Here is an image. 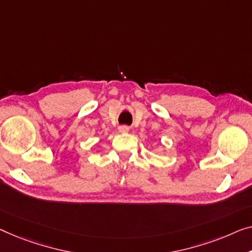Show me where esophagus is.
Masks as SVG:
<instances>
[{
  "instance_id": "34e87169",
  "label": "esophagus",
  "mask_w": 252,
  "mask_h": 252,
  "mask_svg": "<svg viewBox=\"0 0 252 252\" xmlns=\"http://www.w3.org/2000/svg\"><path fill=\"white\" fill-rule=\"evenodd\" d=\"M129 126H119V131L120 132H122V133H126V132H129Z\"/></svg>"
}]
</instances>
